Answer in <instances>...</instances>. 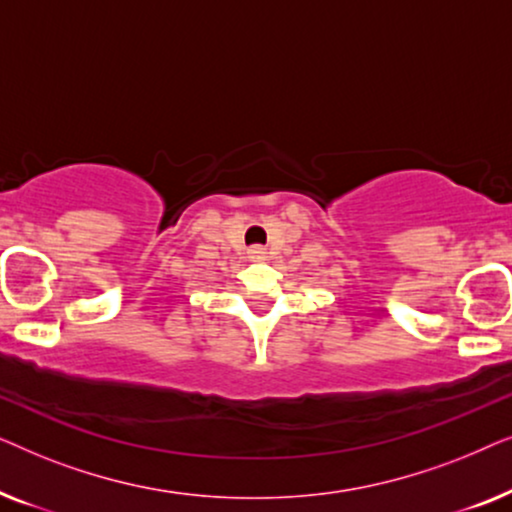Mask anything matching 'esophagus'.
Instances as JSON below:
<instances>
[{
	"mask_svg": "<svg viewBox=\"0 0 512 512\" xmlns=\"http://www.w3.org/2000/svg\"><path fill=\"white\" fill-rule=\"evenodd\" d=\"M249 258H251V261H265V258H268V251H265L263 247H251Z\"/></svg>",
	"mask_w": 512,
	"mask_h": 512,
	"instance_id": "34e87169",
	"label": "esophagus"
}]
</instances>
